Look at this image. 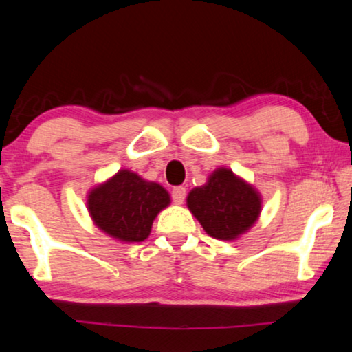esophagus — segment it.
Listing matches in <instances>:
<instances>
[{
  "mask_svg": "<svg viewBox=\"0 0 352 352\" xmlns=\"http://www.w3.org/2000/svg\"><path fill=\"white\" fill-rule=\"evenodd\" d=\"M171 195H173V200H175V204L181 205L186 199V187H182V186L175 187V189H173V192H171Z\"/></svg>",
  "mask_w": 352,
  "mask_h": 352,
  "instance_id": "34e87169",
  "label": "esophagus"
}]
</instances>
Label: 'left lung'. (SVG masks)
I'll list each match as a JSON object with an SVG mask.
<instances>
[{"instance_id": "obj_1", "label": "left lung", "mask_w": 352, "mask_h": 352, "mask_svg": "<svg viewBox=\"0 0 352 352\" xmlns=\"http://www.w3.org/2000/svg\"><path fill=\"white\" fill-rule=\"evenodd\" d=\"M187 208L210 237L237 240L256 224L263 210L259 190L230 168L219 166L187 195Z\"/></svg>"}]
</instances>
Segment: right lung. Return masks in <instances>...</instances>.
Returning <instances> with one entry per match:
<instances>
[{"instance_id": "1", "label": "right lung", "mask_w": 352, "mask_h": 352, "mask_svg": "<svg viewBox=\"0 0 352 352\" xmlns=\"http://www.w3.org/2000/svg\"><path fill=\"white\" fill-rule=\"evenodd\" d=\"M170 204L165 187L129 170H118L86 195L93 224L123 243L144 242L151 235L153 219Z\"/></svg>"}]
</instances>
